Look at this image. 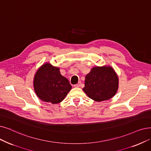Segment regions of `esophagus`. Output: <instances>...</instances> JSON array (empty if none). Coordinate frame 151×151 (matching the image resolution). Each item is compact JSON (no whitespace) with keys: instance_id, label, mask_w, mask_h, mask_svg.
<instances>
[{"instance_id":"1","label":"esophagus","mask_w":151,"mask_h":151,"mask_svg":"<svg viewBox=\"0 0 151 151\" xmlns=\"http://www.w3.org/2000/svg\"><path fill=\"white\" fill-rule=\"evenodd\" d=\"M80 84H81V83L79 82L78 84H75V85H74V87H75V88H79V87L80 86Z\"/></svg>"}]
</instances>
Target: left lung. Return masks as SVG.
Wrapping results in <instances>:
<instances>
[{
    "instance_id": "obj_1",
    "label": "left lung",
    "mask_w": 151,
    "mask_h": 151,
    "mask_svg": "<svg viewBox=\"0 0 151 151\" xmlns=\"http://www.w3.org/2000/svg\"><path fill=\"white\" fill-rule=\"evenodd\" d=\"M119 80L114 69L109 65L94 67L86 75L83 90L96 102L109 100L116 93Z\"/></svg>"
}]
</instances>
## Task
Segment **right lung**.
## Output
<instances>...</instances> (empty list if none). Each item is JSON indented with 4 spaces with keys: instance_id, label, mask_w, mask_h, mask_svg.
I'll use <instances>...</instances> for the list:
<instances>
[{
    "instance_id": "add662e5",
    "label": "right lung",
    "mask_w": 151,
    "mask_h": 151,
    "mask_svg": "<svg viewBox=\"0 0 151 151\" xmlns=\"http://www.w3.org/2000/svg\"><path fill=\"white\" fill-rule=\"evenodd\" d=\"M33 87L39 99L52 104L61 102L72 88L69 81L60 74V68L49 62L42 64L37 70Z\"/></svg>"
}]
</instances>
